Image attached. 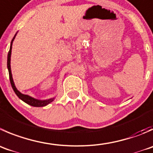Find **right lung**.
<instances>
[{"label":"right lung","mask_w":153,"mask_h":153,"mask_svg":"<svg viewBox=\"0 0 153 153\" xmlns=\"http://www.w3.org/2000/svg\"><path fill=\"white\" fill-rule=\"evenodd\" d=\"M16 34L13 37V39H12L11 42V45H10V51L8 52V56H7V68H8V71H9V75H10V83H11L12 87H13V90L16 93V94L17 95L18 97L20 99H22L23 102H25V103L28 104V105H31V106L33 107H44L45 105H47L48 104H49L50 102H52L54 100V98L53 99H48V100H38V99H33V98L30 97V96H27V95H25L21 93L19 90L16 89V86H15L14 82H13V76H12V72H11V68H10V57H11V50H12V44H13V40H14L15 37H16Z\"/></svg>","instance_id":"1"}]
</instances>
